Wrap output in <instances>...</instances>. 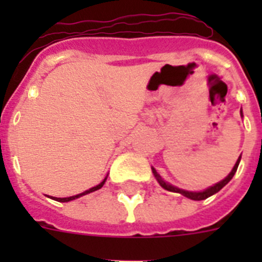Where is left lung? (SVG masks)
<instances>
[{
    "label": "left lung",
    "mask_w": 262,
    "mask_h": 262,
    "mask_svg": "<svg viewBox=\"0 0 262 262\" xmlns=\"http://www.w3.org/2000/svg\"><path fill=\"white\" fill-rule=\"evenodd\" d=\"M240 159H242V157H239V159H237V161H236L235 166H233V169H232V170H231V173L228 176H227L226 178H224L223 181L217 182V184H215L214 186L209 187V189H206V190H203V191H198V193H193V191L182 190V189H178V187H174V186H172V185L166 184V182L164 181L163 178L160 177V174H157V172H156V170H155V168H152V172H154L155 177L157 178V181H159V184L161 185V186H163L164 189H165V190L173 191V193H180V194H182V195H184V196H186V198H190V200H193V201H202V200H206V198H209V196L214 195L215 193H217V191L221 190L222 187L226 186V185L228 184V182H230L231 180H232V177H233V176H235L236 170H237V166H239Z\"/></svg>",
    "instance_id": "8db88e82"
}]
</instances>
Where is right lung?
Here are the masks:
<instances>
[{"label":"right lung","instance_id":"1","mask_svg":"<svg viewBox=\"0 0 262 262\" xmlns=\"http://www.w3.org/2000/svg\"><path fill=\"white\" fill-rule=\"evenodd\" d=\"M106 178H107V177H106ZM106 178H105V180H103V181L101 182V184H99V185H97V186L92 187V189H89V190L84 191V193L77 194V195L68 196V198H55V196H51V198H52V200H55V201H57V202H69V201H73V200H76V198H80V196L85 195V194H89V193H92V191H96V190H98V189H101V187L103 186V184H105Z\"/></svg>","mask_w":262,"mask_h":262}]
</instances>
